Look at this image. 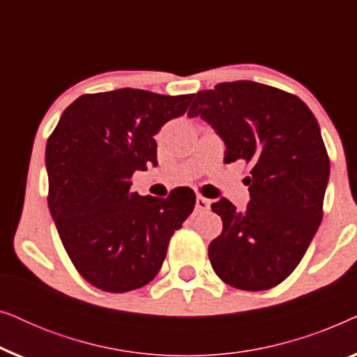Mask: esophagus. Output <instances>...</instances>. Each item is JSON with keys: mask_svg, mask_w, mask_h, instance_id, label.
<instances>
[{"mask_svg": "<svg viewBox=\"0 0 357 357\" xmlns=\"http://www.w3.org/2000/svg\"><path fill=\"white\" fill-rule=\"evenodd\" d=\"M209 204H211V202L208 198L197 197V211H206V209H209Z\"/></svg>", "mask_w": 357, "mask_h": 357, "instance_id": "1", "label": "esophagus"}]
</instances>
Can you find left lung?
Instances as JSON below:
<instances>
[{
	"label": "left lung",
	"instance_id": "1",
	"mask_svg": "<svg viewBox=\"0 0 357 357\" xmlns=\"http://www.w3.org/2000/svg\"><path fill=\"white\" fill-rule=\"evenodd\" d=\"M188 116H202L226 144L224 162L245 160L250 203H213L221 236L209 243L213 270L229 286L265 291L286 280L321 218L330 159L319 121L299 97L253 81L199 91Z\"/></svg>",
	"mask_w": 357,
	"mask_h": 357
}]
</instances>
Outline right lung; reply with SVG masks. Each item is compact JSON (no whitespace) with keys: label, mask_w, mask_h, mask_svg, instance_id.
Listing matches in <instances>:
<instances>
[{"label":"right lung","mask_w":357,"mask_h":357,"mask_svg":"<svg viewBox=\"0 0 357 357\" xmlns=\"http://www.w3.org/2000/svg\"><path fill=\"white\" fill-rule=\"evenodd\" d=\"M192 99L131 87L84 94L48 138V208L73 265L92 286L126 292L153 281L170 237L192 214L190 188L167 198L131 192L136 170L158 164L154 135Z\"/></svg>","instance_id":"right-lung-1"}]
</instances>
